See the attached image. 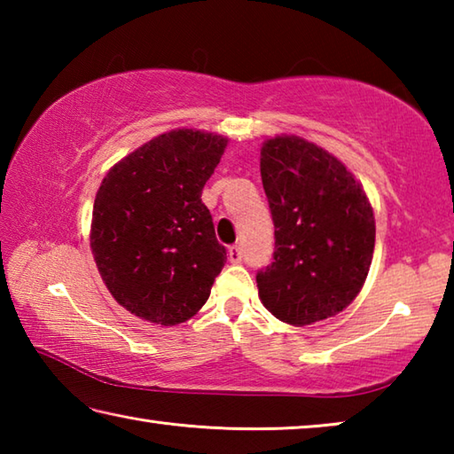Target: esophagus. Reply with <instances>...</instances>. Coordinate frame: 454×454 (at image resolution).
I'll return each instance as SVG.
<instances>
[{
    "mask_svg": "<svg viewBox=\"0 0 454 454\" xmlns=\"http://www.w3.org/2000/svg\"><path fill=\"white\" fill-rule=\"evenodd\" d=\"M228 258H230V262H234V264L242 262L244 252H242L240 246H230V248H228Z\"/></svg>",
    "mask_w": 454,
    "mask_h": 454,
    "instance_id": "1",
    "label": "esophagus"
}]
</instances>
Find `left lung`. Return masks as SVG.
Segmentation results:
<instances>
[{
  "mask_svg": "<svg viewBox=\"0 0 454 454\" xmlns=\"http://www.w3.org/2000/svg\"><path fill=\"white\" fill-rule=\"evenodd\" d=\"M260 176L274 222V262L256 274L276 318L306 326L355 301L371 270L374 214L347 166L298 136L260 150Z\"/></svg>",
  "mask_w": 454,
  "mask_h": 454,
  "instance_id": "left-lung-1",
  "label": "left lung"
}]
</instances>
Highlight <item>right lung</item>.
Instances as JSON below:
<instances>
[{
    "label": "right lung",
    "instance_id": "right-lung-1",
    "mask_svg": "<svg viewBox=\"0 0 454 454\" xmlns=\"http://www.w3.org/2000/svg\"><path fill=\"white\" fill-rule=\"evenodd\" d=\"M228 137L172 129L128 153L99 184L90 246L110 294L134 317L174 326L208 301L226 262L202 188Z\"/></svg>",
    "mask_w": 454,
    "mask_h": 454
}]
</instances>
